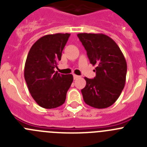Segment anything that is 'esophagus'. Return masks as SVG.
Segmentation results:
<instances>
[{
	"instance_id": "34e87169",
	"label": "esophagus",
	"mask_w": 147,
	"mask_h": 147,
	"mask_svg": "<svg viewBox=\"0 0 147 147\" xmlns=\"http://www.w3.org/2000/svg\"><path fill=\"white\" fill-rule=\"evenodd\" d=\"M80 76H78V75H76V74H74V80H76V79H78V78H80Z\"/></svg>"
}]
</instances>
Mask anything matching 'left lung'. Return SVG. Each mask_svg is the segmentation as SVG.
Segmentation results:
<instances>
[{
    "instance_id": "8db88e82",
    "label": "left lung",
    "mask_w": 147,
    "mask_h": 147,
    "mask_svg": "<svg viewBox=\"0 0 147 147\" xmlns=\"http://www.w3.org/2000/svg\"><path fill=\"white\" fill-rule=\"evenodd\" d=\"M78 37L87 51L90 62L96 65L93 79L85 77L81 90L85 103L95 108L113 105L125 85L127 62L113 39L103 34L80 33Z\"/></svg>"
}]
</instances>
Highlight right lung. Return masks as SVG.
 Segmentation results:
<instances>
[{
	"label": "right lung",
	"mask_w": 147,
	"mask_h": 147,
	"mask_svg": "<svg viewBox=\"0 0 147 147\" xmlns=\"http://www.w3.org/2000/svg\"><path fill=\"white\" fill-rule=\"evenodd\" d=\"M70 35H45L34 42L27 56L25 80L32 98L43 108H56L63 105L74 80L72 74H59L54 71Z\"/></svg>",
	"instance_id": "right-lung-1"
}]
</instances>
